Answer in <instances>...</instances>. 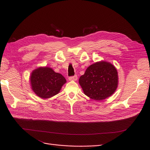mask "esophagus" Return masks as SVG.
Here are the masks:
<instances>
[{
  "instance_id": "esophagus-1",
  "label": "esophagus",
  "mask_w": 150,
  "mask_h": 150,
  "mask_svg": "<svg viewBox=\"0 0 150 150\" xmlns=\"http://www.w3.org/2000/svg\"><path fill=\"white\" fill-rule=\"evenodd\" d=\"M77 79H78L77 75H74V76H72L69 77V81H76Z\"/></svg>"
}]
</instances>
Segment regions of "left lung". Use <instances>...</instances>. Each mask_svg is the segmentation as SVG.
Wrapping results in <instances>:
<instances>
[{
    "mask_svg": "<svg viewBox=\"0 0 150 150\" xmlns=\"http://www.w3.org/2000/svg\"><path fill=\"white\" fill-rule=\"evenodd\" d=\"M79 82L85 95L95 100H102L112 96L117 87V70L108 62H97L86 69Z\"/></svg>",
    "mask_w": 150,
    "mask_h": 150,
    "instance_id": "left-lung-1",
    "label": "left lung"
}]
</instances>
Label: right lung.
Returning a JSON list of instances; mask_svg holds the SVG:
<instances>
[{
	"label": "right lung",
	"mask_w": 150,
	"mask_h": 150,
	"mask_svg": "<svg viewBox=\"0 0 150 150\" xmlns=\"http://www.w3.org/2000/svg\"><path fill=\"white\" fill-rule=\"evenodd\" d=\"M33 90L38 97L47 98L57 94L67 81L60 74L50 68H39L31 75Z\"/></svg>",
	"instance_id": "1"
}]
</instances>
